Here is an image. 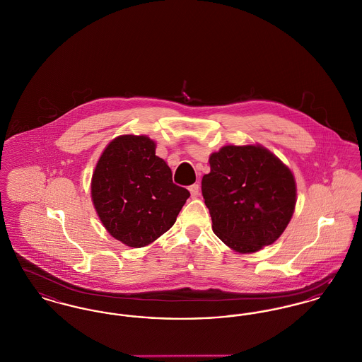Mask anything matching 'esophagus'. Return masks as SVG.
Returning <instances> with one entry per match:
<instances>
[{
	"label": "esophagus",
	"instance_id": "obj_1",
	"mask_svg": "<svg viewBox=\"0 0 362 362\" xmlns=\"http://www.w3.org/2000/svg\"><path fill=\"white\" fill-rule=\"evenodd\" d=\"M189 190L192 192V197H197V195L199 194V185L194 183V185H192V186L189 187Z\"/></svg>",
	"mask_w": 362,
	"mask_h": 362
}]
</instances>
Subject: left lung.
<instances>
[{"label":"left lung","instance_id":"8db88e82","mask_svg":"<svg viewBox=\"0 0 362 362\" xmlns=\"http://www.w3.org/2000/svg\"><path fill=\"white\" fill-rule=\"evenodd\" d=\"M202 195L212 217L213 233L239 253L272 245L296 208L291 173L262 146H224L209 157Z\"/></svg>","mask_w":362,"mask_h":362}]
</instances>
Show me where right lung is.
<instances>
[{"mask_svg":"<svg viewBox=\"0 0 362 362\" xmlns=\"http://www.w3.org/2000/svg\"><path fill=\"white\" fill-rule=\"evenodd\" d=\"M190 197L172 182L167 163L145 135H122L101 154L91 198L107 233L129 247H144L167 233Z\"/></svg>","mask_w":362,"mask_h":362,"instance_id":"1","label":"right lung"}]
</instances>
